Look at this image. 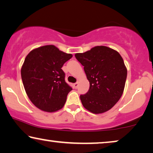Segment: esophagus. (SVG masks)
Segmentation results:
<instances>
[{
	"instance_id": "1",
	"label": "esophagus",
	"mask_w": 153,
	"mask_h": 153,
	"mask_svg": "<svg viewBox=\"0 0 153 153\" xmlns=\"http://www.w3.org/2000/svg\"><path fill=\"white\" fill-rule=\"evenodd\" d=\"M74 87H75V88H77V87H78V86H79V83H78V82H76V83H74Z\"/></svg>"
}]
</instances>
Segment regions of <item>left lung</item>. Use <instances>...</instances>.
<instances>
[{"instance_id": "8db88e82", "label": "left lung", "mask_w": 153, "mask_h": 153, "mask_svg": "<svg viewBox=\"0 0 153 153\" xmlns=\"http://www.w3.org/2000/svg\"><path fill=\"white\" fill-rule=\"evenodd\" d=\"M75 56L84 66L90 82L88 91L80 95L82 105L94 114L110 110L124 91L127 71L123 58L106 46H96Z\"/></svg>"}]
</instances>
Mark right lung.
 I'll return each mask as SVG.
<instances>
[{
	"label": "right lung",
	"instance_id": "add662e5",
	"mask_svg": "<svg viewBox=\"0 0 153 153\" xmlns=\"http://www.w3.org/2000/svg\"><path fill=\"white\" fill-rule=\"evenodd\" d=\"M72 56L53 45L38 48L26 56L21 69L22 79L36 107L48 112L63 107L72 88L65 82L61 68Z\"/></svg>",
	"mask_w": 153,
	"mask_h": 153
}]
</instances>
